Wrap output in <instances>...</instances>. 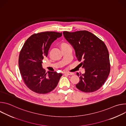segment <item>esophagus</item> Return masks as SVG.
I'll use <instances>...</instances> for the list:
<instances>
[{
    "label": "esophagus",
    "mask_w": 126,
    "mask_h": 126,
    "mask_svg": "<svg viewBox=\"0 0 126 126\" xmlns=\"http://www.w3.org/2000/svg\"><path fill=\"white\" fill-rule=\"evenodd\" d=\"M65 74L67 75H73L74 74V73H71V72H66L65 73Z\"/></svg>",
    "instance_id": "34e87169"
}]
</instances>
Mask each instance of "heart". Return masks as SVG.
<instances>
[{
    "label": "heart",
    "mask_w": 126,
    "mask_h": 126,
    "mask_svg": "<svg viewBox=\"0 0 126 126\" xmlns=\"http://www.w3.org/2000/svg\"><path fill=\"white\" fill-rule=\"evenodd\" d=\"M68 44H66V43H64L62 44V47H63V46H66V45H68Z\"/></svg>",
    "instance_id": "1"
}]
</instances>
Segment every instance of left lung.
Returning a JSON list of instances; mask_svg holds the SVG:
<instances>
[{
	"label": "left lung",
	"mask_w": 126,
	"mask_h": 126,
	"mask_svg": "<svg viewBox=\"0 0 126 126\" xmlns=\"http://www.w3.org/2000/svg\"><path fill=\"white\" fill-rule=\"evenodd\" d=\"M64 36L72 45L80 64L85 73L79 75L76 85L80 91L91 93L99 89L110 72L109 54L104 42L93 33L86 30L73 32L64 31Z\"/></svg>",
	"instance_id": "obj_1"
}]
</instances>
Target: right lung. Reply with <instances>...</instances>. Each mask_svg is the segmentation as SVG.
Listing matches in <instances>:
<instances>
[{
	"label": "right lung",
	"mask_w": 126,
	"mask_h": 126,
	"mask_svg": "<svg viewBox=\"0 0 126 126\" xmlns=\"http://www.w3.org/2000/svg\"><path fill=\"white\" fill-rule=\"evenodd\" d=\"M62 35V32L52 31L35 33L24 43L19 53L18 65L21 77L31 91L46 94L57 86L62 74L55 71L45 73L42 63L52 42Z\"/></svg>",
	"instance_id": "1"
}]
</instances>
